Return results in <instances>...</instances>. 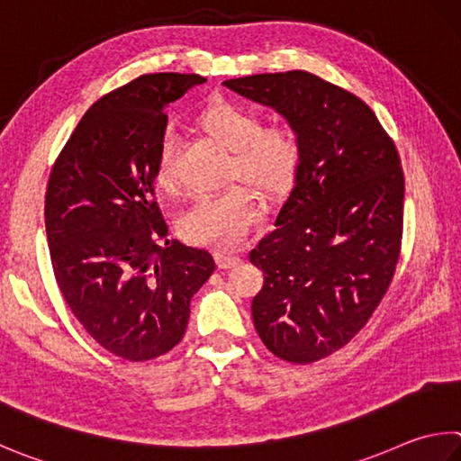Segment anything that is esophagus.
<instances>
[{"label": "esophagus", "instance_id": "esophagus-1", "mask_svg": "<svg viewBox=\"0 0 461 461\" xmlns=\"http://www.w3.org/2000/svg\"><path fill=\"white\" fill-rule=\"evenodd\" d=\"M215 262L217 266L223 267V270H228V267H236L241 262V258L231 252H215Z\"/></svg>", "mask_w": 461, "mask_h": 461}]
</instances>
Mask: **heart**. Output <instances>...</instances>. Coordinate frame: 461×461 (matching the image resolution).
<instances>
[{"instance_id":"obj_1","label":"heart","mask_w":461,"mask_h":461,"mask_svg":"<svg viewBox=\"0 0 461 461\" xmlns=\"http://www.w3.org/2000/svg\"><path fill=\"white\" fill-rule=\"evenodd\" d=\"M199 127L217 143L231 150L230 179L252 183L264 197L274 199L286 194L300 169V140L286 124L259 127V116L249 108L217 100L199 114ZM155 183L163 194L177 189L175 140L167 135L158 145ZM258 215L252 189L231 185L221 194L203 195L181 217V236L203 246H236L246 238Z\"/></svg>"}]
</instances>
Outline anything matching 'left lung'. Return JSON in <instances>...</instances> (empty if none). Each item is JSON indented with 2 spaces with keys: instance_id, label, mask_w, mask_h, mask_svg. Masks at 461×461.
I'll list each match as a JSON object with an SVG mask.
<instances>
[{
  "instance_id": "left-lung-1",
  "label": "left lung",
  "mask_w": 461,
  "mask_h": 461,
  "mask_svg": "<svg viewBox=\"0 0 461 461\" xmlns=\"http://www.w3.org/2000/svg\"><path fill=\"white\" fill-rule=\"evenodd\" d=\"M282 114L300 169L276 228L249 252L264 272L256 330L288 363L321 361L369 321L395 272L405 179L397 149L361 98L304 70L225 80Z\"/></svg>"
}]
</instances>
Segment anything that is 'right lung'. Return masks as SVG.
<instances>
[{
	"label": "right lung",
	"mask_w": 461,
	"mask_h": 461,
	"mask_svg": "<svg viewBox=\"0 0 461 461\" xmlns=\"http://www.w3.org/2000/svg\"><path fill=\"white\" fill-rule=\"evenodd\" d=\"M203 82L158 72L108 92L50 173L44 215L58 286L90 337L132 363L177 345L191 298L215 267L207 249L167 240L153 187L165 106Z\"/></svg>",
	"instance_id": "add662e5"
}]
</instances>
